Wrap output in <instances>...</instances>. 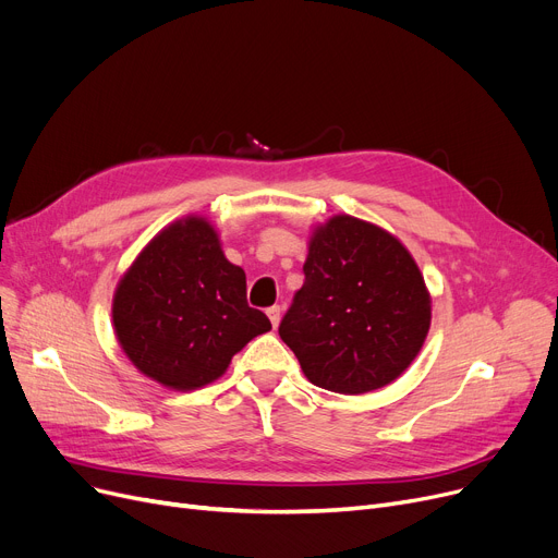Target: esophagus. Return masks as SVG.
I'll use <instances>...</instances> for the list:
<instances>
[{
  "mask_svg": "<svg viewBox=\"0 0 558 558\" xmlns=\"http://www.w3.org/2000/svg\"><path fill=\"white\" fill-rule=\"evenodd\" d=\"M267 316H269V320H271V326H274V328H278L280 318H282V307H280V305L269 307V310H267Z\"/></svg>",
  "mask_w": 558,
  "mask_h": 558,
  "instance_id": "esophagus-1",
  "label": "esophagus"
}]
</instances>
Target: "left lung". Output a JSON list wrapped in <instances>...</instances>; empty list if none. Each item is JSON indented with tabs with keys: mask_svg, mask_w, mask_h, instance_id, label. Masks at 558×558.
Segmentation results:
<instances>
[{
	"mask_svg": "<svg viewBox=\"0 0 558 558\" xmlns=\"http://www.w3.org/2000/svg\"><path fill=\"white\" fill-rule=\"evenodd\" d=\"M303 271L278 332L312 385L357 396L387 387L416 360L432 301L391 232L337 215L314 228Z\"/></svg>",
	"mask_w": 558,
	"mask_h": 558,
	"instance_id": "left-lung-1",
	"label": "left lung"
}]
</instances>
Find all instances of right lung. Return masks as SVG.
I'll use <instances>...</instances> for the list:
<instances>
[{
	"mask_svg": "<svg viewBox=\"0 0 558 558\" xmlns=\"http://www.w3.org/2000/svg\"><path fill=\"white\" fill-rule=\"evenodd\" d=\"M112 326L140 373L192 391L221 377L271 320L248 307L246 274L226 259L213 223L185 217L160 230L117 284Z\"/></svg>",
	"mask_w": 558,
	"mask_h": 558,
	"instance_id": "obj_1",
	"label": "right lung"
}]
</instances>
